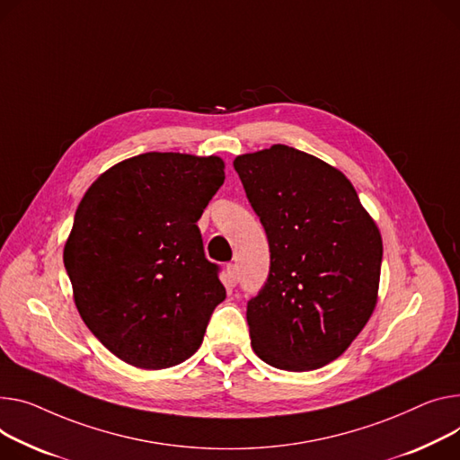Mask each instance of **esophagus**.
<instances>
[{
	"mask_svg": "<svg viewBox=\"0 0 460 460\" xmlns=\"http://www.w3.org/2000/svg\"><path fill=\"white\" fill-rule=\"evenodd\" d=\"M226 278H227V285L234 287L238 281V271H236V264H229L226 268Z\"/></svg>",
	"mask_w": 460,
	"mask_h": 460,
	"instance_id": "obj_1",
	"label": "esophagus"
}]
</instances>
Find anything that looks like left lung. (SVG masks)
I'll return each mask as SVG.
<instances>
[{
    "label": "left lung",
    "mask_w": 460,
    "mask_h": 460,
    "mask_svg": "<svg viewBox=\"0 0 460 460\" xmlns=\"http://www.w3.org/2000/svg\"><path fill=\"white\" fill-rule=\"evenodd\" d=\"M270 246L268 281L248 303L252 348L273 368L316 370L368 323L383 240L351 181L285 144L233 161Z\"/></svg>",
    "instance_id": "8db88e82"
}]
</instances>
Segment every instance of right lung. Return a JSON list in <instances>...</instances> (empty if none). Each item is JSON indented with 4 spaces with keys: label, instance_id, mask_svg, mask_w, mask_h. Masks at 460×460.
<instances>
[{
    "label": "right lung",
    "instance_id": "right-lung-1",
    "mask_svg": "<svg viewBox=\"0 0 460 460\" xmlns=\"http://www.w3.org/2000/svg\"><path fill=\"white\" fill-rule=\"evenodd\" d=\"M224 168L217 155L142 153L103 172L75 210L63 253L75 307L92 334L137 368L192 357L226 299L196 226Z\"/></svg>",
    "mask_w": 460,
    "mask_h": 460
}]
</instances>
